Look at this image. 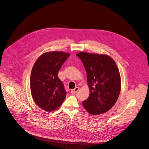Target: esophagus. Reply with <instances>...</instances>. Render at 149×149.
<instances>
[{
  "instance_id": "esophagus-1",
  "label": "esophagus",
  "mask_w": 149,
  "mask_h": 149,
  "mask_svg": "<svg viewBox=\"0 0 149 149\" xmlns=\"http://www.w3.org/2000/svg\"><path fill=\"white\" fill-rule=\"evenodd\" d=\"M79 90V87H76L74 89H72V90H71V93H72V94H74V93H76Z\"/></svg>"
}]
</instances>
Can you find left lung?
Segmentation results:
<instances>
[{"mask_svg": "<svg viewBox=\"0 0 149 149\" xmlns=\"http://www.w3.org/2000/svg\"><path fill=\"white\" fill-rule=\"evenodd\" d=\"M76 55L84 66L90 89L89 97L83 102L85 109L93 115L109 111L117 101L121 87L115 62L106 55L82 52Z\"/></svg>", "mask_w": 149, "mask_h": 149, "instance_id": "left-lung-1", "label": "left lung"}]
</instances>
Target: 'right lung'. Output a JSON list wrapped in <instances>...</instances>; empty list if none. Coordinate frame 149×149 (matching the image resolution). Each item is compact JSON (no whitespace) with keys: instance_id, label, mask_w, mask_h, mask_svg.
<instances>
[{"instance_id":"right-lung-1","label":"right lung","mask_w":149,"mask_h":149,"mask_svg":"<svg viewBox=\"0 0 149 149\" xmlns=\"http://www.w3.org/2000/svg\"><path fill=\"white\" fill-rule=\"evenodd\" d=\"M70 53L49 52L36 61L30 76V89L34 102L47 112L56 110L64 101L66 92L58 74Z\"/></svg>"}]
</instances>
